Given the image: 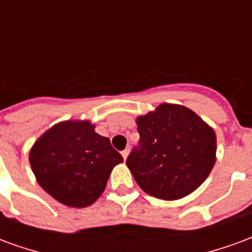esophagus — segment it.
<instances>
[{
	"label": "esophagus",
	"instance_id": "esophagus-1",
	"mask_svg": "<svg viewBox=\"0 0 252 252\" xmlns=\"http://www.w3.org/2000/svg\"><path fill=\"white\" fill-rule=\"evenodd\" d=\"M128 153H129L128 150H124V151H121V155H123V158L126 159V157H128Z\"/></svg>",
	"mask_w": 252,
	"mask_h": 252
}]
</instances>
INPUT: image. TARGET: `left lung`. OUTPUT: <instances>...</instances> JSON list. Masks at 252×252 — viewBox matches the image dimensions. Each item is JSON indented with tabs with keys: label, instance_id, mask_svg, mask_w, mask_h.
I'll list each match as a JSON object with an SVG mask.
<instances>
[{
	"label": "left lung",
	"instance_id": "left-lung-1",
	"mask_svg": "<svg viewBox=\"0 0 252 252\" xmlns=\"http://www.w3.org/2000/svg\"><path fill=\"white\" fill-rule=\"evenodd\" d=\"M136 123L140 139L126 163L146 193L178 200L206 180L216 162V135L193 110L162 104Z\"/></svg>",
	"mask_w": 252,
	"mask_h": 252
}]
</instances>
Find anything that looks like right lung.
I'll return each mask as SVG.
<instances>
[{
    "instance_id": "1",
    "label": "right lung",
    "mask_w": 252,
    "mask_h": 252,
    "mask_svg": "<svg viewBox=\"0 0 252 252\" xmlns=\"http://www.w3.org/2000/svg\"><path fill=\"white\" fill-rule=\"evenodd\" d=\"M121 162L109 139L95 133L89 121L54 126L30 153L39 185L72 208L92 205L104 191L112 169Z\"/></svg>"
}]
</instances>
